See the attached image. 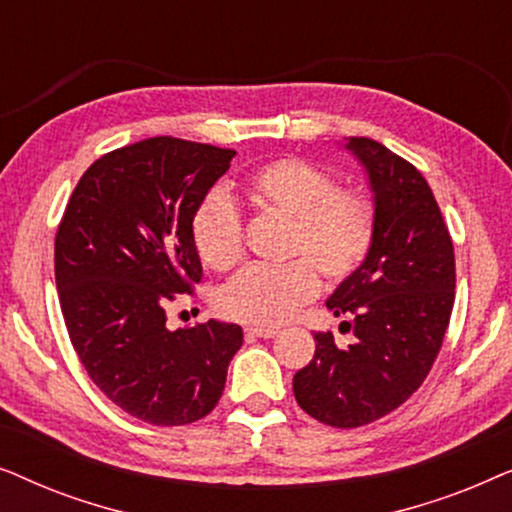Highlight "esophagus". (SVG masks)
I'll use <instances>...</instances> for the list:
<instances>
[{"instance_id":"1","label":"esophagus","mask_w":512,"mask_h":512,"mask_svg":"<svg viewBox=\"0 0 512 512\" xmlns=\"http://www.w3.org/2000/svg\"><path fill=\"white\" fill-rule=\"evenodd\" d=\"M277 333H279L277 328H265V326H249L247 328V335H251V338H263V340L275 338Z\"/></svg>"}]
</instances>
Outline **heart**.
Segmentation results:
<instances>
[{"label":"heart","mask_w":512,"mask_h":512,"mask_svg":"<svg viewBox=\"0 0 512 512\" xmlns=\"http://www.w3.org/2000/svg\"><path fill=\"white\" fill-rule=\"evenodd\" d=\"M244 195L258 209L293 221L289 263H251L219 291L226 317L275 326L319 291V272L345 282L366 261L375 242L377 212L368 193L338 188L333 174L303 158H277L244 181ZM191 237L202 261L228 270L244 254L240 214L226 193L214 191L195 209Z\"/></svg>","instance_id":"1"}]
</instances>
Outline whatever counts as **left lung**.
I'll return each instance as SVG.
<instances>
[{
	"label": "left lung",
	"mask_w": 512,
	"mask_h": 512,
	"mask_svg": "<svg viewBox=\"0 0 512 512\" xmlns=\"http://www.w3.org/2000/svg\"><path fill=\"white\" fill-rule=\"evenodd\" d=\"M375 193L377 230L359 270L342 282L328 310L352 331L338 345L314 333V359L293 375L300 408L321 424L356 429L403 405L429 375L454 305L450 230L422 172L387 146L349 137Z\"/></svg>",
	"instance_id": "1"
}]
</instances>
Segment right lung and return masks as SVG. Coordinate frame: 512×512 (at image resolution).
Listing matches in <instances>:
<instances>
[{
    "label": "right lung",
    "mask_w": 512,
    "mask_h": 512,
    "mask_svg": "<svg viewBox=\"0 0 512 512\" xmlns=\"http://www.w3.org/2000/svg\"><path fill=\"white\" fill-rule=\"evenodd\" d=\"M233 156L177 137L104 153L55 233V284L74 352L97 389L146 424L209 415L242 347L235 324L165 326L167 305L200 284L191 221Z\"/></svg>",
    "instance_id": "right-lung-1"
}]
</instances>
